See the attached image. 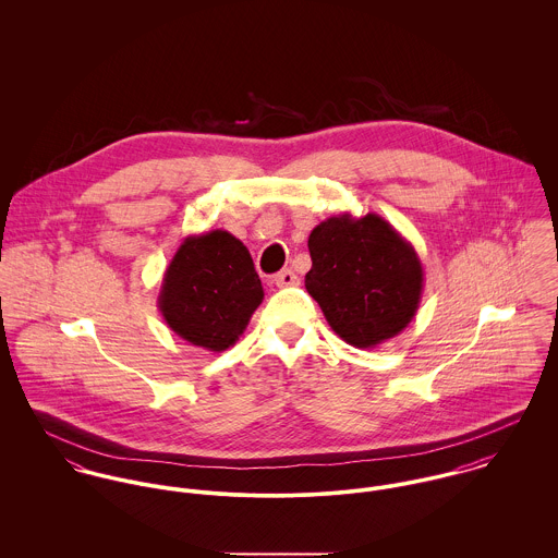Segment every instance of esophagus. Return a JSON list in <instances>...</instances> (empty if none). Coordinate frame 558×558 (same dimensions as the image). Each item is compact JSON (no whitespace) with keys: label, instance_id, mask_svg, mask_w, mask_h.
Here are the masks:
<instances>
[{"label":"esophagus","instance_id":"1","mask_svg":"<svg viewBox=\"0 0 558 558\" xmlns=\"http://www.w3.org/2000/svg\"><path fill=\"white\" fill-rule=\"evenodd\" d=\"M275 283H277L279 288H292V286H299V277H296L294 270L286 268V270H281V272L275 277Z\"/></svg>","mask_w":558,"mask_h":558}]
</instances>
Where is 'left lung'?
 Listing matches in <instances>:
<instances>
[{
	"label": "left lung",
	"instance_id": "8db88e82",
	"mask_svg": "<svg viewBox=\"0 0 558 558\" xmlns=\"http://www.w3.org/2000/svg\"><path fill=\"white\" fill-rule=\"evenodd\" d=\"M305 288L330 328L354 348L399 335L418 310L423 266L414 246L383 217L348 213L310 234Z\"/></svg>",
	"mask_w": 558,
	"mask_h": 558
}]
</instances>
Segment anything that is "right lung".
I'll return each mask as SVG.
<instances>
[{
    "label": "right lung",
    "instance_id": "1",
    "mask_svg": "<svg viewBox=\"0 0 558 558\" xmlns=\"http://www.w3.org/2000/svg\"><path fill=\"white\" fill-rule=\"evenodd\" d=\"M264 299L248 248L226 230L182 240L160 283L167 326L210 352L236 343Z\"/></svg>",
    "mask_w": 558,
    "mask_h": 558
}]
</instances>
